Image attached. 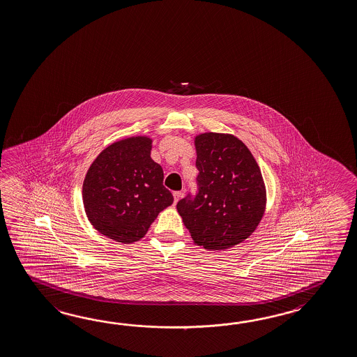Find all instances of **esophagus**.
<instances>
[{
	"mask_svg": "<svg viewBox=\"0 0 357 357\" xmlns=\"http://www.w3.org/2000/svg\"><path fill=\"white\" fill-rule=\"evenodd\" d=\"M183 198V192L181 191H174V203L176 204L178 200Z\"/></svg>",
	"mask_w": 357,
	"mask_h": 357,
	"instance_id": "obj_1",
	"label": "esophagus"
}]
</instances>
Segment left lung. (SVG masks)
Masks as SVG:
<instances>
[{
	"instance_id": "1",
	"label": "left lung",
	"mask_w": 357,
	"mask_h": 357,
	"mask_svg": "<svg viewBox=\"0 0 357 357\" xmlns=\"http://www.w3.org/2000/svg\"><path fill=\"white\" fill-rule=\"evenodd\" d=\"M199 192L177 203V212L195 245L232 248L257 229L266 211V186L247 145L231 133L194 137Z\"/></svg>"
}]
</instances>
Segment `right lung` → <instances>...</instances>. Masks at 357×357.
<instances>
[{"mask_svg":"<svg viewBox=\"0 0 357 357\" xmlns=\"http://www.w3.org/2000/svg\"><path fill=\"white\" fill-rule=\"evenodd\" d=\"M153 139L131 136L110 144L92 162L82 186L90 224L109 239L140 241L158 215L174 203L163 169L151 157Z\"/></svg>","mask_w":357,"mask_h":357,"instance_id":"1","label":"right lung"}]
</instances>
